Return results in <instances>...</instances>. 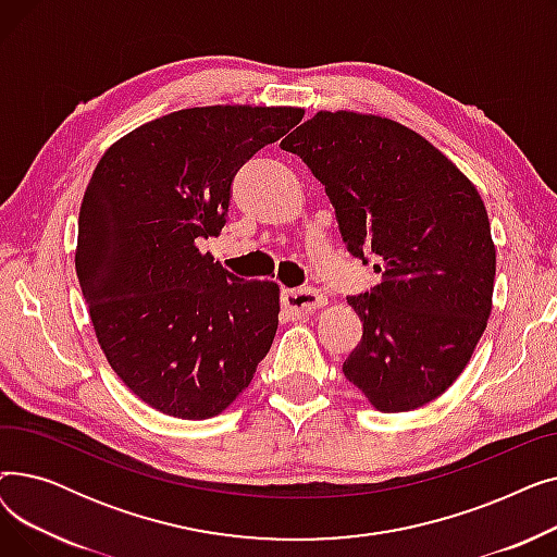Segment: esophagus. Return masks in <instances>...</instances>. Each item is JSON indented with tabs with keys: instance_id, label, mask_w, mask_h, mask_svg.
<instances>
[{
	"instance_id": "1",
	"label": "esophagus",
	"mask_w": 557,
	"mask_h": 557,
	"mask_svg": "<svg viewBox=\"0 0 557 557\" xmlns=\"http://www.w3.org/2000/svg\"><path fill=\"white\" fill-rule=\"evenodd\" d=\"M282 305L294 315H309L325 305V296L315 288H290L282 294Z\"/></svg>"
}]
</instances>
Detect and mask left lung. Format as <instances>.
<instances>
[{"label": "left lung", "instance_id": "obj_1", "mask_svg": "<svg viewBox=\"0 0 557 557\" xmlns=\"http://www.w3.org/2000/svg\"><path fill=\"white\" fill-rule=\"evenodd\" d=\"M325 185L347 250L382 275L349 296L363 323L343 374L384 413L441 397L485 332L496 250L476 187L397 122L318 112L282 144Z\"/></svg>", "mask_w": 557, "mask_h": 557}]
</instances>
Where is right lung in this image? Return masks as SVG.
<instances>
[{
  "instance_id": "obj_1",
  "label": "right lung",
  "mask_w": 557,
  "mask_h": 557,
  "mask_svg": "<svg viewBox=\"0 0 557 557\" xmlns=\"http://www.w3.org/2000/svg\"><path fill=\"white\" fill-rule=\"evenodd\" d=\"M300 120V108L171 112L112 144L85 189L76 275L99 345L166 416H219L269 355L277 284L232 275L196 244L225 225L237 171Z\"/></svg>"
}]
</instances>
